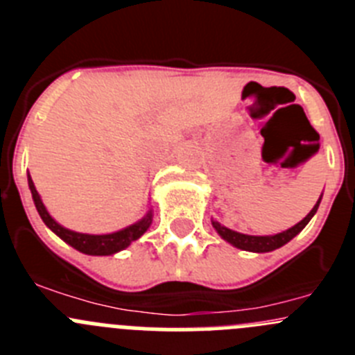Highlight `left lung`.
<instances>
[{"instance_id": "1", "label": "left lung", "mask_w": 355, "mask_h": 355, "mask_svg": "<svg viewBox=\"0 0 355 355\" xmlns=\"http://www.w3.org/2000/svg\"><path fill=\"white\" fill-rule=\"evenodd\" d=\"M320 200H322V197L318 199V202L315 205V208L307 213V216L304 218V220H300L299 224H295L293 227L286 229V231H283V233L274 234V236H249V234H241V233H236V231H231V229L224 227V225H220L218 222H213V227L216 229V233L220 234L225 241H229L231 245L238 247V249L250 250V252H270V250H275V249H279V247H283L284 243H288L291 238L297 236V234H299L300 231L306 227L307 222L311 220L313 215H315L316 209H318Z\"/></svg>"}]
</instances>
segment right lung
<instances>
[{
	"mask_svg": "<svg viewBox=\"0 0 355 355\" xmlns=\"http://www.w3.org/2000/svg\"><path fill=\"white\" fill-rule=\"evenodd\" d=\"M28 184H30L31 197H33V202H35V208L39 211L40 218L44 220V224L51 229L53 233L58 234L64 241H67L69 245L74 247L76 250L83 254H90V256H108V254H115L119 250L126 249L131 241H135L137 238L142 236L147 231V227L153 222V213H147L142 220L137 222V224L130 225V227L117 231V233L112 234H83V233H74V231H69V229L62 227L58 222H55L51 218L46 208H44L42 200H40L39 192L35 190V184L31 181V178L28 175Z\"/></svg>",
	"mask_w": 355,
	"mask_h": 355,
	"instance_id": "1",
	"label": "right lung"
}]
</instances>
